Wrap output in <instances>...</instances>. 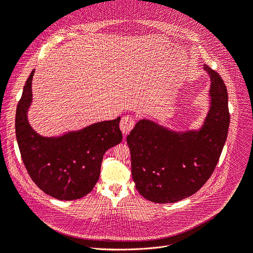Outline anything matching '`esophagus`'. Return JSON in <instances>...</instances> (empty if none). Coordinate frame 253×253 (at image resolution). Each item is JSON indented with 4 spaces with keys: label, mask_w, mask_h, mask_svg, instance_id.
Returning <instances> with one entry per match:
<instances>
[{
    "label": "esophagus",
    "mask_w": 253,
    "mask_h": 253,
    "mask_svg": "<svg viewBox=\"0 0 253 253\" xmlns=\"http://www.w3.org/2000/svg\"><path fill=\"white\" fill-rule=\"evenodd\" d=\"M134 127V119L131 116H125L121 120L120 123V129L122 131L123 134L127 135L130 133V131Z\"/></svg>",
    "instance_id": "obj_1"
}]
</instances>
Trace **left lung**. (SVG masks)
<instances>
[{"label":"left lung","instance_id":"left-lung-1","mask_svg":"<svg viewBox=\"0 0 253 253\" xmlns=\"http://www.w3.org/2000/svg\"><path fill=\"white\" fill-rule=\"evenodd\" d=\"M210 109L199 130L173 131L142 119L127 136L131 172L135 187L146 200L175 203L199 191L213 173L229 126L226 86L208 65Z\"/></svg>","mask_w":253,"mask_h":253}]
</instances>
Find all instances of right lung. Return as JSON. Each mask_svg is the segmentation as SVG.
Masks as SVG:
<instances>
[{
    "instance_id": "obj_1",
    "label": "right lung",
    "mask_w": 253,
    "mask_h": 253,
    "mask_svg": "<svg viewBox=\"0 0 253 253\" xmlns=\"http://www.w3.org/2000/svg\"><path fill=\"white\" fill-rule=\"evenodd\" d=\"M34 72L33 69L26 82L16 108L15 133L21 159L43 192L60 201L79 200L90 193L99 180L104 153L122 141L121 118L57 137L41 136L28 121Z\"/></svg>"
}]
</instances>
